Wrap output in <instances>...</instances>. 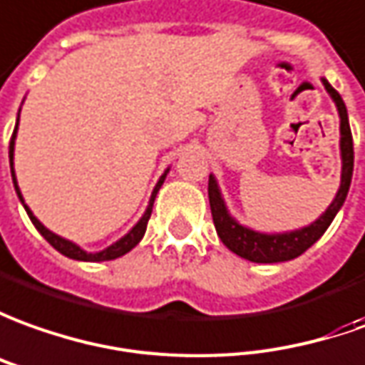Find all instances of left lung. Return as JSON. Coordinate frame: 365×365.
I'll return each mask as SVG.
<instances>
[{
	"mask_svg": "<svg viewBox=\"0 0 365 365\" xmlns=\"http://www.w3.org/2000/svg\"><path fill=\"white\" fill-rule=\"evenodd\" d=\"M322 83H324L326 91L330 93V97L334 99L336 107H338V113H340L341 185L338 195L334 198V202L316 222L306 226V228H300V230H294V232H284V235L255 232V230H250L246 226L238 225L235 218L228 215L215 177L210 175V178H208V200H210V212H212L216 232H218L220 240L225 242L228 250H232L235 255L242 256L250 262H286V260H292V258H298L300 255H304L328 230L334 216L338 215V210H340L344 200L348 197L351 173H354V140H351L350 123H348V110H346V105L341 101L340 93L336 91L326 79H322Z\"/></svg>",
	"mask_w": 365,
	"mask_h": 365,
	"instance_id": "8db88e82",
	"label": "left lung"
}]
</instances>
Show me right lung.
Instances as JSON below:
<instances>
[{
	"label": "right lung",
	"instance_id": "obj_1",
	"mask_svg": "<svg viewBox=\"0 0 365 365\" xmlns=\"http://www.w3.org/2000/svg\"><path fill=\"white\" fill-rule=\"evenodd\" d=\"M17 123H19V117H17ZM15 133H17V125H15L14 129V135H11V140H9V167H11V178H14V187H15V192H17V197H19V200H21V205L25 207V210H27V216L31 218V222H34V226L41 232V236H43L45 240L49 242V245L55 248V250H59L61 255H65L67 258H73V260H85V262H103V260H115V258H119V256L127 255L129 250H133L135 246L139 245L140 238L145 236V230H147V225H149V218H150V212H153V202H155V197H157L158 188H160V185L165 182V177H167V173L163 175V177L158 178L157 187H155V190H153V197H150V202H149V208H147V212L143 215V218H140L139 222L135 225V228L130 230L129 235H125L120 240H117L115 245H110L109 248H105L103 252H95V255H89V252H85V250H81L77 245H73V242H69V240H65V238H61V236L53 235L51 230H47L37 218L34 216V212L29 210V207L24 202V197H21V192H19V187H17V180H15V173H14V145H15Z\"/></svg>",
	"mask_w": 365,
	"mask_h": 365
}]
</instances>
